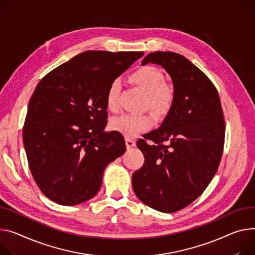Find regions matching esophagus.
<instances>
[{
  "label": "esophagus",
  "mask_w": 255,
  "mask_h": 255,
  "mask_svg": "<svg viewBox=\"0 0 255 255\" xmlns=\"http://www.w3.org/2000/svg\"><path fill=\"white\" fill-rule=\"evenodd\" d=\"M126 146H127V148H131V147H133V146H135V144H136V142H135V140L134 139H132V138H126Z\"/></svg>",
  "instance_id": "34e87169"
}]
</instances>
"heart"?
<instances>
[{"label":"heart","mask_w":255,"mask_h":255,"mask_svg":"<svg viewBox=\"0 0 255 255\" xmlns=\"http://www.w3.org/2000/svg\"><path fill=\"white\" fill-rule=\"evenodd\" d=\"M131 80L147 94V106L157 115H166L174 105L175 94L172 87L166 85V77L159 69L152 66H144L134 71ZM121 83L114 80L107 91L106 104L111 112L119 109V96ZM152 126V118L148 114H125L116 117L111 122V127L125 137H135Z\"/></svg>","instance_id":"1"}]
</instances>
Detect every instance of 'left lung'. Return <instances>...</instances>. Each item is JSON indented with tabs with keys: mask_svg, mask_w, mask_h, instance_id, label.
I'll list each match as a JSON object with an SVG mask.
<instances>
[{
	"mask_svg": "<svg viewBox=\"0 0 255 255\" xmlns=\"http://www.w3.org/2000/svg\"><path fill=\"white\" fill-rule=\"evenodd\" d=\"M163 67L173 80L175 101L160 127L137 141L143 166L132 186L144 204L175 213L199 197L216 175L225 142V121L218 90L184 56L154 52L142 61ZM168 142V145H163Z\"/></svg>",
	"mask_w": 255,
	"mask_h": 255,
	"instance_id": "8db88e82",
	"label": "left lung"
}]
</instances>
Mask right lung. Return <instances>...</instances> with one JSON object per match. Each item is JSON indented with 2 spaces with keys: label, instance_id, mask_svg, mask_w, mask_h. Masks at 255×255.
Returning a JSON list of instances; mask_svg holds the SVG:
<instances>
[{
  "label": "right lung",
  "instance_id": "add662e5",
  "mask_svg": "<svg viewBox=\"0 0 255 255\" xmlns=\"http://www.w3.org/2000/svg\"><path fill=\"white\" fill-rule=\"evenodd\" d=\"M143 52L87 51L37 84L28 104L23 143L40 191L62 205L94 197L106 167L126 150L118 131L106 133L110 84Z\"/></svg>",
  "mask_w": 255,
  "mask_h": 255
}]
</instances>
